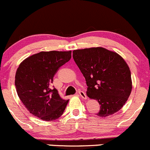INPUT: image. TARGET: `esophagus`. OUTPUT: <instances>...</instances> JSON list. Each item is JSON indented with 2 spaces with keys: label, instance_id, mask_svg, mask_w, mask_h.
I'll return each instance as SVG.
<instances>
[{
  "label": "esophagus",
  "instance_id": "34e87169",
  "mask_svg": "<svg viewBox=\"0 0 150 150\" xmlns=\"http://www.w3.org/2000/svg\"><path fill=\"white\" fill-rule=\"evenodd\" d=\"M78 94H79V96H80V97L82 98V99H87V95H86V94L83 92V91H79Z\"/></svg>",
  "mask_w": 150,
  "mask_h": 150
}]
</instances>
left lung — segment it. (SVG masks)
Listing matches in <instances>:
<instances>
[{"label":"left lung","instance_id":"8db88e82","mask_svg":"<svg viewBox=\"0 0 150 150\" xmlns=\"http://www.w3.org/2000/svg\"><path fill=\"white\" fill-rule=\"evenodd\" d=\"M73 57L85 78L87 96L100 105L97 116L118 112L132 90L131 74L124 59L102 47L74 50Z\"/></svg>","mask_w":150,"mask_h":150}]
</instances>
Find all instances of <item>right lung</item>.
<instances>
[{"mask_svg":"<svg viewBox=\"0 0 150 150\" xmlns=\"http://www.w3.org/2000/svg\"><path fill=\"white\" fill-rule=\"evenodd\" d=\"M70 58L71 51H42L27 58L19 65L15 80L17 93L34 116L51 121L63 113L69 100L62 99L52 83L60 67Z\"/></svg>","mask_w":150,"mask_h":150,"instance_id":"add662e5","label":"right lung"}]
</instances>
